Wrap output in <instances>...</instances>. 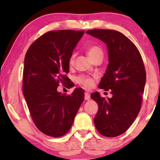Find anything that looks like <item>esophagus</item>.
<instances>
[{
	"label": "esophagus",
	"mask_w": 160,
	"mask_h": 160,
	"mask_svg": "<svg viewBox=\"0 0 160 160\" xmlns=\"http://www.w3.org/2000/svg\"><path fill=\"white\" fill-rule=\"evenodd\" d=\"M84 98H85L86 101H89L90 99V94L89 92H85V96H84Z\"/></svg>",
	"instance_id": "34e87169"
}]
</instances>
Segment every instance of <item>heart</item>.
<instances>
[{
    "label": "heart",
    "mask_w": 160,
    "mask_h": 160,
    "mask_svg": "<svg viewBox=\"0 0 160 160\" xmlns=\"http://www.w3.org/2000/svg\"><path fill=\"white\" fill-rule=\"evenodd\" d=\"M102 51L99 47H96V46H92V47H89L87 49V55L89 57V58L92 59L93 57L96 56L98 53H102ZM74 62V56H71V58H70L69 63L72 64ZM78 82L80 85H82L83 87H85L86 89H89L94 84V80L93 79L90 78H87V77L81 76L80 78H78Z\"/></svg>",
    "instance_id": "obj_1"
}]
</instances>
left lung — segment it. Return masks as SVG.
<instances>
[{
  "label": "left lung",
  "mask_w": 160,
  "mask_h": 160,
  "mask_svg": "<svg viewBox=\"0 0 160 160\" xmlns=\"http://www.w3.org/2000/svg\"><path fill=\"white\" fill-rule=\"evenodd\" d=\"M86 34L107 45L109 62L98 87L111 89L113 95L108 99L98 92L91 95L98 105L95 128L104 136L117 137L131 126L140 111L146 82L144 62L135 45L122 33L94 29Z\"/></svg>",
  "instance_id": "8db88e82"
}]
</instances>
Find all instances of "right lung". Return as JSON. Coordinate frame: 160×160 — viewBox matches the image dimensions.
<instances>
[{"instance_id": "right-lung-1", "label": "right lung", "mask_w": 160, "mask_h": 160, "mask_svg": "<svg viewBox=\"0 0 160 160\" xmlns=\"http://www.w3.org/2000/svg\"><path fill=\"white\" fill-rule=\"evenodd\" d=\"M83 31L49 32L28 49L24 61L23 95L37 128L51 137L65 135L84 100V91L76 88L62 95L57 88L68 78L69 60Z\"/></svg>"}]
</instances>
